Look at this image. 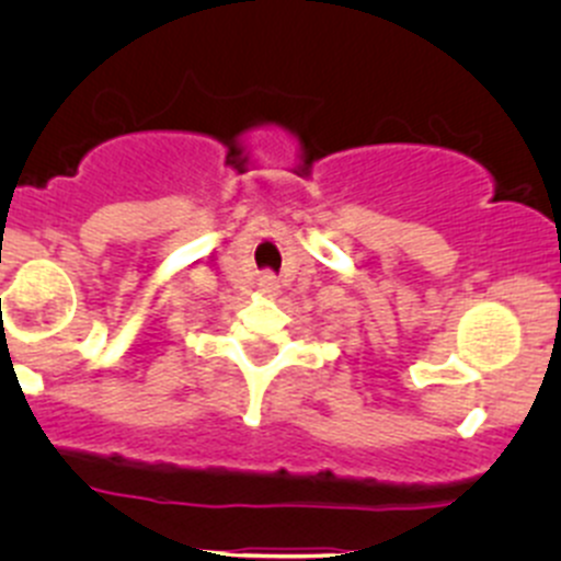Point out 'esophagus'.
I'll return each mask as SVG.
<instances>
[{"mask_svg":"<svg viewBox=\"0 0 561 561\" xmlns=\"http://www.w3.org/2000/svg\"><path fill=\"white\" fill-rule=\"evenodd\" d=\"M260 293H263V296H276V293H279V282H276V276L271 274L260 276Z\"/></svg>","mask_w":561,"mask_h":561,"instance_id":"1","label":"esophagus"}]
</instances>
